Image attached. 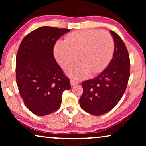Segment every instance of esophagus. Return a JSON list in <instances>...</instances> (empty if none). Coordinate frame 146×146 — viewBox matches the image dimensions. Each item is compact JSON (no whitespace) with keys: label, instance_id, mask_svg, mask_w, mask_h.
Here are the masks:
<instances>
[{"label":"esophagus","instance_id":"esophagus-1","mask_svg":"<svg viewBox=\"0 0 146 146\" xmlns=\"http://www.w3.org/2000/svg\"><path fill=\"white\" fill-rule=\"evenodd\" d=\"M78 83H79V82H78V81H75L74 80H72V79L71 80H70V84H71L72 86H73L74 85L77 84H78Z\"/></svg>","mask_w":146,"mask_h":146}]
</instances>
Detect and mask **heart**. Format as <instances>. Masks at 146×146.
I'll return each mask as SVG.
<instances>
[{"mask_svg":"<svg viewBox=\"0 0 146 146\" xmlns=\"http://www.w3.org/2000/svg\"><path fill=\"white\" fill-rule=\"evenodd\" d=\"M114 51V41L109 32L82 30L70 33L64 42L56 43L54 53L63 68H67L78 59L79 63L69 68L66 74L76 80L86 78L90 72H101L110 62Z\"/></svg>","mask_w":146,"mask_h":146,"instance_id":"1","label":"heart"}]
</instances>
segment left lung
<instances>
[{"instance_id": "8db88e82", "label": "left lung", "mask_w": 146, "mask_h": 146, "mask_svg": "<svg viewBox=\"0 0 146 146\" xmlns=\"http://www.w3.org/2000/svg\"><path fill=\"white\" fill-rule=\"evenodd\" d=\"M114 40L113 58L106 68L94 79L82 83L83 94L80 98L82 109L94 115L108 112L124 94L130 75V61L124 42L110 31Z\"/></svg>"}]
</instances>
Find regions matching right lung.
Returning a JSON list of instances; mask_svg holds the SVG:
<instances>
[{
	"label": "right lung",
	"mask_w": 146,
	"mask_h": 146,
	"mask_svg": "<svg viewBox=\"0 0 146 146\" xmlns=\"http://www.w3.org/2000/svg\"><path fill=\"white\" fill-rule=\"evenodd\" d=\"M69 29L42 27L22 40L16 58V80L24 103L40 116L60 108L64 90L71 88L70 79L56 63L54 47Z\"/></svg>",
	"instance_id": "right-lung-1"
}]
</instances>
